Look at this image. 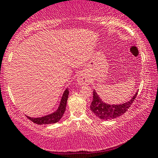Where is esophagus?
<instances>
[{
    "instance_id": "esophagus-1",
    "label": "esophagus",
    "mask_w": 158,
    "mask_h": 158,
    "mask_svg": "<svg viewBox=\"0 0 158 158\" xmlns=\"http://www.w3.org/2000/svg\"><path fill=\"white\" fill-rule=\"evenodd\" d=\"M77 84L80 86H84V85H87L89 84V80L87 77H85L84 74H80L77 77Z\"/></svg>"
}]
</instances>
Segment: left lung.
Segmentation results:
<instances>
[{
  "mask_svg": "<svg viewBox=\"0 0 158 158\" xmlns=\"http://www.w3.org/2000/svg\"><path fill=\"white\" fill-rule=\"evenodd\" d=\"M136 95L137 93H136L128 102L118 104V105H115V104L110 105V104H107L103 102L98 97L96 92L94 90L93 100L90 105V110L93 111V113H95V116H98L101 119L108 120L116 118L126 112L127 109L131 107L132 103L136 99Z\"/></svg>",
  "mask_w": 158,
  "mask_h": 158,
  "instance_id": "8db88e82",
  "label": "left lung"
}]
</instances>
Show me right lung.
Returning <instances> with one entry per match:
<instances>
[{"label": "right lung", "instance_id": "add662e5", "mask_svg": "<svg viewBox=\"0 0 158 158\" xmlns=\"http://www.w3.org/2000/svg\"><path fill=\"white\" fill-rule=\"evenodd\" d=\"M69 89H66L65 90L64 93H63V97H62L59 108H58L57 110H56V112L40 118H31L29 117V116H27V118H29L31 121L34 122V123L36 124H38V125H46V124L56 123V122L60 121V119L62 118L63 115L64 114L65 111V107H66L67 99H68L69 97Z\"/></svg>", "mask_w": 158, "mask_h": 158}]
</instances>
